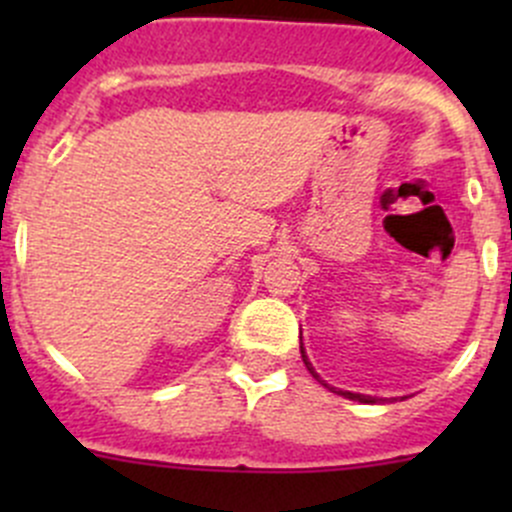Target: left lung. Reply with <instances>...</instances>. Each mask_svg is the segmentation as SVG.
<instances>
[{"label":"left lung","instance_id":"8db88e82","mask_svg":"<svg viewBox=\"0 0 512 512\" xmlns=\"http://www.w3.org/2000/svg\"><path fill=\"white\" fill-rule=\"evenodd\" d=\"M299 352H302V359H304V364H307V369H309V374L314 376V379L319 381V384L322 386H327L329 391H334V394H339V396H344V399H349V401H359V404H384L386 399H379V396H366V394H354V391H342V389H334V386H329V384H324L322 379H319V374L317 371H314V366H312V361L307 359V352H304V347H302V342H299Z\"/></svg>","mask_w":512,"mask_h":512}]
</instances>
